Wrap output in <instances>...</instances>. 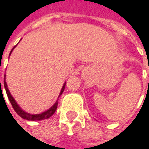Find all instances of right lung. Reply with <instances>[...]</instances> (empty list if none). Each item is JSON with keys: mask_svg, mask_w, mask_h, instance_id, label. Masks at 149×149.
<instances>
[{"mask_svg": "<svg viewBox=\"0 0 149 149\" xmlns=\"http://www.w3.org/2000/svg\"><path fill=\"white\" fill-rule=\"evenodd\" d=\"M15 47H14V48H15ZM14 48L12 49V50L14 49ZM12 50L10 51V54H11ZM10 54H9V55H10ZM4 87H5V90H6L8 98V100H9V101H10V103H11V105H12V107H13V108H14V110L16 112V113H17L20 117H22V118L24 119V120L34 121V120H45V119H49V117H51V116L54 114V113L56 112V108H57V100H58L56 101V103H55L49 110H47V111H45V112H43V113H39V114H31V113H28L24 112V111L18 106V104L16 103V101L15 100V99L12 97V95H11V93H10V92H9V90H8V88L6 80H4ZM64 87H65V83H64V85L63 86V87H62V89H61V92H60L59 96L63 93V90H64Z\"/></svg>", "mask_w": 149, "mask_h": 149, "instance_id": "add662e5", "label": "right lung"}]
</instances>
